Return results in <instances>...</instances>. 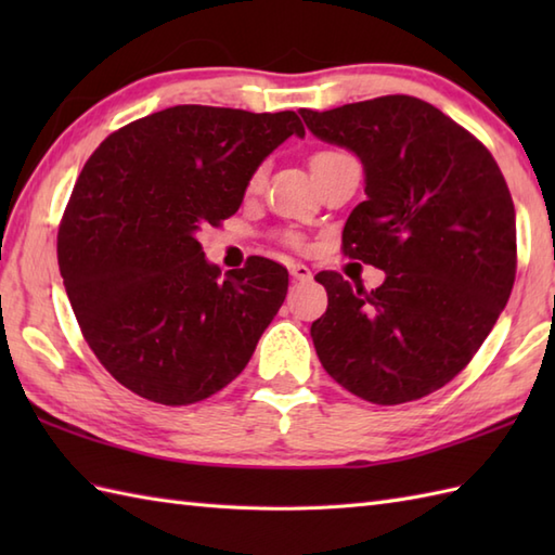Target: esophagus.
<instances>
[{
	"instance_id": "obj_1",
	"label": "esophagus",
	"mask_w": 555,
	"mask_h": 555,
	"mask_svg": "<svg viewBox=\"0 0 555 555\" xmlns=\"http://www.w3.org/2000/svg\"><path fill=\"white\" fill-rule=\"evenodd\" d=\"M288 271H291V276L296 279V281H310V279H312V271H310V267H308V264H302V262H293V264H288Z\"/></svg>"
}]
</instances>
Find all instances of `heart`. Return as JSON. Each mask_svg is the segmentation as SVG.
Instances as JSON below:
<instances>
[{
  "instance_id": "b5f03b06",
  "label": "heart",
  "mask_w": 555,
  "mask_h": 555,
  "mask_svg": "<svg viewBox=\"0 0 555 555\" xmlns=\"http://www.w3.org/2000/svg\"><path fill=\"white\" fill-rule=\"evenodd\" d=\"M338 157H346V155H344V152L322 150V152H317V155L312 157V167H314V164H320V162H332V159H338ZM259 181H262V171H257V173L253 176L250 188H257V185H259Z\"/></svg>"
}]
</instances>
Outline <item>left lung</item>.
Instances as JSON below:
<instances>
[{
	"mask_svg": "<svg viewBox=\"0 0 555 555\" xmlns=\"http://www.w3.org/2000/svg\"><path fill=\"white\" fill-rule=\"evenodd\" d=\"M300 114L362 162L367 197L350 211L344 250L386 274L372 293L336 271L314 276L328 296L310 328L317 356L370 403L417 400L465 370L511 298L508 185L475 135L417 98Z\"/></svg>",
	"mask_w": 555,
	"mask_h": 555,
	"instance_id": "8db88e82",
	"label": "left lung"
}]
</instances>
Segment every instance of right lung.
I'll return each mask as SVG.
<instances>
[{
    "instance_id": "obj_1",
    "label": "right lung",
    "mask_w": 555,
    "mask_h": 555,
    "mask_svg": "<svg viewBox=\"0 0 555 555\" xmlns=\"http://www.w3.org/2000/svg\"><path fill=\"white\" fill-rule=\"evenodd\" d=\"M305 138L296 112L179 104L92 152L59 229L80 332L116 382L162 405L221 391L286 300L288 271L250 257L221 279L197 241L238 211L271 152Z\"/></svg>"
}]
</instances>
